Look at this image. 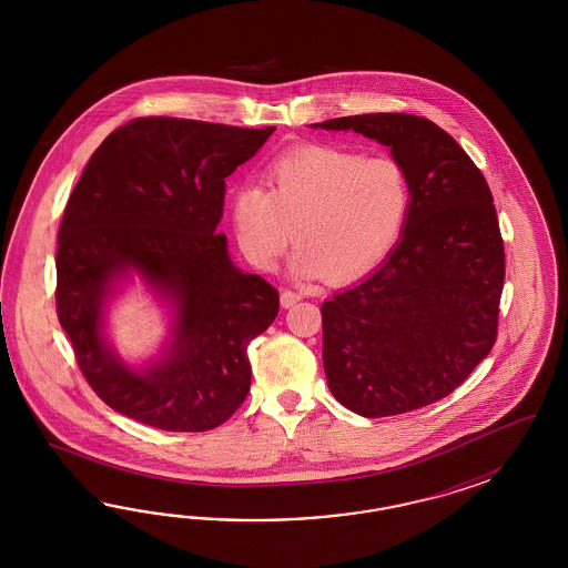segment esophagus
Masks as SVG:
<instances>
[{"label":"esophagus","mask_w":568,"mask_h":568,"mask_svg":"<svg viewBox=\"0 0 568 568\" xmlns=\"http://www.w3.org/2000/svg\"><path fill=\"white\" fill-rule=\"evenodd\" d=\"M302 300V293L292 292V290H285L281 293V306L283 308H292L293 304H297Z\"/></svg>","instance_id":"34e87169"}]
</instances>
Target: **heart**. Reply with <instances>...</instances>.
Segmentation results:
<instances>
[{"instance_id":"obj_1","label":"heart","mask_w":568,"mask_h":568,"mask_svg":"<svg viewBox=\"0 0 568 568\" xmlns=\"http://www.w3.org/2000/svg\"><path fill=\"white\" fill-rule=\"evenodd\" d=\"M264 179L268 190L245 183L231 195L235 240L260 271L275 268L295 233V275L352 281L392 252L413 206L410 174L392 154L308 143L276 155Z\"/></svg>"}]
</instances>
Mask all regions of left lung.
I'll use <instances>...</instances> for the list:
<instances>
[{
  "instance_id": "8db88e82",
  "label": "left lung",
  "mask_w": 568,
  "mask_h": 568,
  "mask_svg": "<svg viewBox=\"0 0 568 568\" xmlns=\"http://www.w3.org/2000/svg\"><path fill=\"white\" fill-rule=\"evenodd\" d=\"M387 145L410 174L413 206L375 273L321 306L331 394L366 418L429 406L491 352L504 241L489 185L442 126L414 114L314 122Z\"/></svg>"
}]
</instances>
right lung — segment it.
<instances>
[{
    "mask_svg": "<svg viewBox=\"0 0 568 568\" xmlns=\"http://www.w3.org/2000/svg\"><path fill=\"white\" fill-rule=\"evenodd\" d=\"M275 126L148 116L122 124L87 162L58 231L55 310L103 402L162 430H210L252 383L247 345L278 314V292L229 256L224 179ZM133 272L173 308L172 339L141 372L102 335L104 304Z\"/></svg>",
    "mask_w": 568,
    "mask_h": 568,
    "instance_id": "obj_1",
    "label": "right lung"
}]
</instances>
